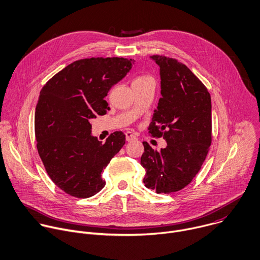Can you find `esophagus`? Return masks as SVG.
<instances>
[{
  "instance_id": "esophagus-1",
  "label": "esophagus",
  "mask_w": 260,
  "mask_h": 260,
  "mask_svg": "<svg viewBox=\"0 0 260 260\" xmlns=\"http://www.w3.org/2000/svg\"><path fill=\"white\" fill-rule=\"evenodd\" d=\"M136 139V136L132 132H126V140L127 141H133Z\"/></svg>"
}]
</instances>
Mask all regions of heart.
Returning a JSON list of instances; mask_svg holds the SVG:
<instances>
[{
    "label": "heart",
    "instance_id": "obj_1",
    "mask_svg": "<svg viewBox=\"0 0 260 260\" xmlns=\"http://www.w3.org/2000/svg\"><path fill=\"white\" fill-rule=\"evenodd\" d=\"M144 78H146V77H138V78H136L135 80H140V79H144Z\"/></svg>",
    "mask_w": 260,
    "mask_h": 260
}]
</instances>
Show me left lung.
<instances>
[{
  "label": "left lung",
  "mask_w": 260,
  "mask_h": 260,
  "mask_svg": "<svg viewBox=\"0 0 260 260\" xmlns=\"http://www.w3.org/2000/svg\"><path fill=\"white\" fill-rule=\"evenodd\" d=\"M159 66L160 99L149 132L162 136L166 148L143 142V183L156 193L186 187L201 169L211 143V100L203 83L177 60L151 56Z\"/></svg>",
  "instance_id": "8db88e82"
}]
</instances>
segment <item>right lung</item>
<instances>
[{
    "instance_id": "add662e5",
    "label": "right lung",
    "mask_w": 260,
    "mask_h": 260,
    "mask_svg": "<svg viewBox=\"0 0 260 260\" xmlns=\"http://www.w3.org/2000/svg\"><path fill=\"white\" fill-rule=\"evenodd\" d=\"M133 65L132 59L116 57L78 60L41 90L35 118L39 154L52 181L71 196L100 192L106 185L103 170L125 144L122 131L102 143L91 133L90 120L110 110L105 98Z\"/></svg>"
}]
</instances>
